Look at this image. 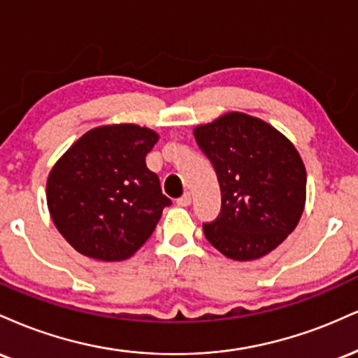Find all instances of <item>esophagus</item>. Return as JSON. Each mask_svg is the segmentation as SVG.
Segmentation results:
<instances>
[{"label": "esophagus", "mask_w": 358, "mask_h": 358, "mask_svg": "<svg viewBox=\"0 0 358 358\" xmlns=\"http://www.w3.org/2000/svg\"><path fill=\"white\" fill-rule=\"evenodd\" d=\"M176 204L180 206V208H187L189 204H191V194L189 192H186L182 197H179L178 201H176Z\"/></svg>", "instance_id": "34e87169"}]
</instances>
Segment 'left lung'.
Returning <instances> with one entry per match:
<instances>
[{
    "label": "left lung",
    "instance_id": "8db88e82",
    "mask_svg": "<svg viewBox=\"0 0 358 358\" xmlns=\"http://www.w3.org/2000/svg\"><path fill=\"white\" fill-rule=\"evenodd\" d=\"M221 187V213L203 226L208 241L236 262L280 246L306 201L305 164L292 141L258 117L228 112L194 129Z\"/></svg>",
    "mask_w": 358,
    "mask_h": 358
}]
</instances>
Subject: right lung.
Here are the masks:
<instances>
[{
    "instance_id": "1",
    "label": "right lung",
    "mask_w": 358,
    "mask_h": 358,
    "mask_svg": "<svg viewBox=\"0 0 358 358\" xmlns=\"http://www.w3.org/2000/svg\"><path fill=\"white\" fill-rule=\"evenodd\" d=\"M159 134L112 124L83 134L46 179V204L60 234L80 255L122 262L149 239L171 204L145 155Z\"/></svg>"
}]
</instances>
